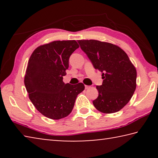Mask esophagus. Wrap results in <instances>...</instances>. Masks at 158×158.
I'll list each match as a JSON object with an SVG mask.
<instances>
[{
  "mask_svg": "<svg viewBox=\"0 0 158 158\" xmlns=\"http://www.w3.org/2000/svg\"><path fill=\"white\" fill-rule=\"evenodd\" d=\"M90 85H85V89H89V88H90Z\"/></svg>",
  "mask_w": 158,
  "mask_h": 158,
  "instance_id": "34e87169",
  "label": "esophagus"
}]
</instances>
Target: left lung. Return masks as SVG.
<instances>
[{
    "instance_id": "8db88e82",
    "label": "left lung",
    "mask_w": 158,
    "mask_h": 158,
    "mask_svg": "<svg viewBox=\"0 0 158 158\" xmlns=\"http://www.w3.org/2000/svg\"><path fill=\"white\" fill-rule=\"evenodd\" d=\"M78 42L95 69L102 73V84L96 86L99 95L93 101V105L104 114L120 111L129 102L136 89L135 67L117 45L95 40Z\"/></svg>"
}]
</instances>
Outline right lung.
<instances>
[{
  "label": "right lung",
  "instance_id": "obj_1",
  "mask_svg": "<svg viewBox=\"0 0 158 158\" xmlns=\"http://www.w3.org/2000/svg\"><path fill=\"white\" fill-rule=\"evenodd\" d=\"M79 47L75 40L53 41L37 47L29 58L26 89L35 107L49 118L68 116L77 95L85 89L82 83L72 85L63 81L69 56Z\"/></svg>",
  "mask_w": 158,
  "mask_h": 158
}]
</instances>
